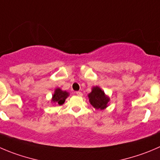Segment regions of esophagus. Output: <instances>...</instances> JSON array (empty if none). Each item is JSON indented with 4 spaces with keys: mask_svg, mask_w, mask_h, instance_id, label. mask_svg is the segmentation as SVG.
<instances>
[{
    "mask_svg": "<svg viewBox=\"0 0 160 160\" xmlns=\"http://www.w3.org/2000/svg\"><path fill=\"white\" fill-rule=\"evenodd\" d=\"M76 94H77L78 96H80V97L83 96V94H82V92H80V91H77V92H76Z\"/></svg>",
    "mask_w": 160,
    "mask_h": 160,
    "instance_id": "obj_1",
    "label": "esophagus"
}]
</instances>
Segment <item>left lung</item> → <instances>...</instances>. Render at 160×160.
Listing matches in <instances>:
<instances>
[{"instance_id": "left-lung-1", "label": "left lung", "mask_w": 160, "mask_h": 160, "mask_svg": "<svg viewBox=\"0 0 160 160\" xmlns=\"http://www.w3.org/2000/svg\"><path fill=\"white\" fill-rule=\"evenodd\" d=\"M88 98L91 105L96 109H104L108 106L109 98L105 95V92L99 87L92 88L91 92L88 94Z\"/></svg>"}]
</instances>
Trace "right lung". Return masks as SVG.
Masks as SVG:
<instances>
[{
    "label": "right lung",
    "instance_id": "obj_1",
    "mask_svg": "<svg viewBox=\"0 0 160 160\" xmlns=\"http://www.w3.org/2000/svg\"><path fill=\"white\" fill-rule=\"evenodd\" d=\"M69 95V93L66 91H62L60 88H56L55 91V93L52 95V102L53 103H56L58 105H62L64 104L65 101L67 98L68 96Z\"/></svg>",
    "mask_w": 160,
    "mask_h": 160
}]
</instances>
